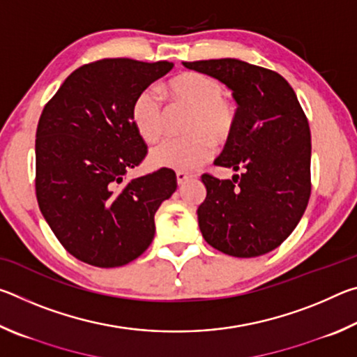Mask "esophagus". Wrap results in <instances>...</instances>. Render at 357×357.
Here are the masks:
<instances>
[{
    "mask_svg": "<svg viewBox=\"0 0 357 357\" xmlns=\"http://www.w3.org/2000/svg\"><path fill=\"white\" fill-rule=\"evenodd\" d=\"M190 178H192V174L185 173V172H178L176 173V179H178V184L179 185H183L184 183H187V181H189Z\"/></svg>",
    "mask_w": 357,
    "mask_h": 357,
    "instance_id": "1",
    "label": "esophagus"
}]
</instances>
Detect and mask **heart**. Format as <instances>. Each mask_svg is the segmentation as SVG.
Listing matches in <instances>:
<instances>
[{"label":"heart","mask_w":357,"mask_h":357,"mask_svg":"<svg viewBox=\"0 0 357 357\" xmlns=\"http://www.w3.org/2000/svg\"><path fill=\"white\" fill-rule=\"evenodd\" d=\"M172 98L193 108L187 132L189 137L167 138L151 151L149 160L154 167L192 172L209 160L214 143L225 144L238 126V108L223 98V84L214 77L184 72L167 84ZM132 123L144 142L154 143L165 130V108L154 89H144L132 105Z\"/></svg>","instance_id":"1"}]
</instances>
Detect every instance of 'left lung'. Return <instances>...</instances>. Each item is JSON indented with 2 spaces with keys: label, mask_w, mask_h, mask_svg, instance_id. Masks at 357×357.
<instances>
[{
  "label": "left lung",
  "mask_w": 357,
  "mask_h": 357,
  "mask_svg": "<svg viewBox=\"0 0 357 357\" xmlns=\"http://www.w3.org/2000/svg\"><path fill=\"white\" fill-rule=\"evenodd\" d=\"M183 64L227 84L238 104L236 130L214 164L243 173L233 179L203 174L200 231L227 255H264L293 233L309 203V121L293 88L274 70L234 58Z\"/></svg>",
  "instance_id": "left-lung-1"
}]
</instances>
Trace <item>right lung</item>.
<instances>
[{"instance_id":"add662e5","label":"right lung","mask_w":357,"mask_h":357,"mask_svg":"<svg viewBox=\"0 0 357 357\" xmlns=\"http://www.w3.org/2000/svg\"><path fill=\"white\" fill-rule=\"evenodd\" d=\"M173 63L108 58L72 72L36 132V197L70 255L98 268L134 261L153 243L154 214L176 190L160 168L124 184L148 148L132 123L135 98Z\"/></svg>"}]
</instances>
